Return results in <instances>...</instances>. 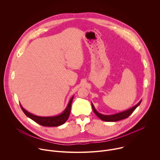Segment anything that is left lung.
<instances>
[{
  "label": "left lung",
  "mask_w": 160,
  "mask_h": 160,
  "mask_svg": "<svg viewBox=\"0 0 160 160\" xmlns=\"http://www.w3.org/2000/svg\"><path fill=\"white\" fill-rule=\"evenodd\" d=\"M142 100H141L139 103L137 104L135 106H133L132 108L128 109V110L118 112V113H116L114 114V115H102L101 113H99V112L97 111V110L95 109L94 104L92 103V109L94 112V113L102 121H105V122H117V121H119L125 118H128L131 114L134 111V110L138 108Z\"/></svg>",
  "instance_id": "1"
}]
</instances>
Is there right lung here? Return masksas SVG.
<instances>
[{
	"label": "right lung",
	"mask_w": 160,
	"mask_h": 160,
	"mask_svg": "<svg viewBox=\"0 0 160 160\" xmlns=\"http://www.w3.org/2000/svg\"><path fill=\"white\" fill-rule=\"evenodd\" d=\"M73 97L70 99L69 102H68L66 108L63 111L62 113L60 115L52 116V117H39L33 115V114L30 113V112L27 111L26 109H25L20 104L21 108L24 112L25 115L37 123L38 124H40V125L45 126V127H58L60 126L62 124H64L68 120V117H69L70 111H71V106H72V102L73 99Z\"/></svg>",
	"instance_id": "right-lung-1"
}]
</instances>
